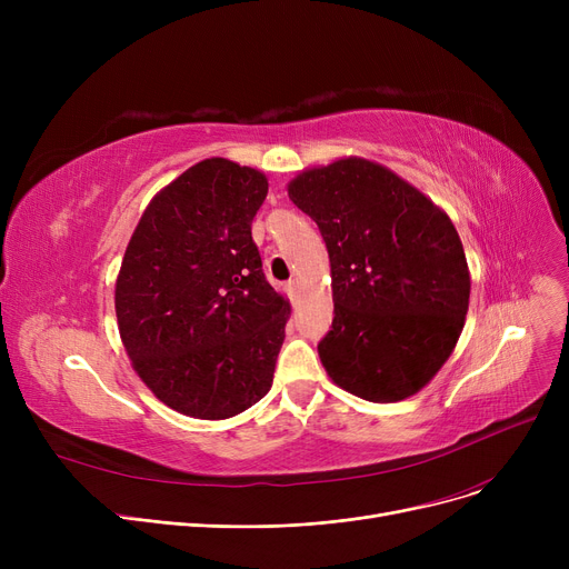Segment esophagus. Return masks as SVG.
<instances>
[{"label":"esophagus","mask_w":569,"mask_h":569,"mask_svg":"<svg viewBox=\"0 0 569 569\" xmlns=\"http://www.w3.org/2000/svg\"><path fill=\"white\" fill-rule=\"evenodd\" d=\"M288 292H290V297H295L297 292H300V281L290 279V281H288Z\"/></svg>","instance_id":"1"}]
</instances>
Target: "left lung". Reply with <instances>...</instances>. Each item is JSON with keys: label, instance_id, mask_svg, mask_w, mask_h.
Instances as JSON below:
<instances>
[{"label": "left lung", "instance_id": "1", "mask_svg": "<svg viewBox=\"0 0 569 569\" xmlns=\"http://www.w3.org/2000/svg\"><path fill=\"white\" fill-rule=\"evenodd\" d=\"M330 253L335 320L318 343L341 390L376 403L422 390L452 355L470 300L455 223L420 189L362 157L290 179Z\"/></svg>", "mask_w": 569, "mask_h": 569}]
</instances>
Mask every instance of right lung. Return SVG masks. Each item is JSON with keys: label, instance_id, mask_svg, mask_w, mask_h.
I'll use <instances>...</instances> for the list:
<instances>
[{"label": "right lung", "instance_id": "right-lung-1", "mask_svg": "<svg viewBox=\"0 0 569 569\" xmlns=\"http://www.w3.org/2000/svg\"><path fill=\"white\" fill-rule=\"evenodd\" d=\"M267 177L212 157L149 204L114 283L119 337L152 395L228 420L272 387L290 302L267 283L251 221Z\"/></svg>", "mask_w": 569, "mask_h": 569}]
</instances>
